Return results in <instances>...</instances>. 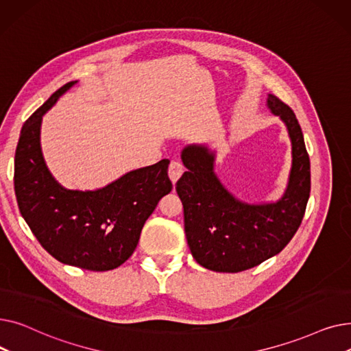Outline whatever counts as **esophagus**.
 I'll return each mask as SVG.
<instances>
[{
  "mask_svg": "<svg viewBox=\"0 0 351 351\" xmlns=\"http://www.w3.org/2000/svg\"><path fill=\"white\" fill-rule=\"evenodd\" d=\"M183 171H185V168H183V165L180 160H172L171 165H169V178L171 180L175 183L183 173Z\"/></svg>",
  "mask_w": 351,
  "mask_h": 351,
  "instance_id": "1",
  "label": "esophagus"
}]
</instances>
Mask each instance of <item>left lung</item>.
Returning a JSON list of instances; mask_svg holds the SVG:
<instances>
[{"label": "left lung", "instance_id": "1", "mask_svg": "<svg viewBox=\"0 0 351 351\" xmlns=\"http://www.w3.org/2000/svg\"><path fill=\"white\" fill-rule=\"evenodd\" d=\"M267 105L286 123L293 165L285 196L276 204L234 199L213 172L215 155L191 145L182 152L188 171L176 182L185 233L195 261L209 270L237 273L280 253L298 232L310 196V159L302 128L289 105L269 95Z\"/></svg>", "mask_w": 351, "mask_h": 351}]
</instances>
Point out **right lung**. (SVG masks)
<instances>
[{"label": "right lung", "instance_id": "obj_1", "mask_svg": "<svg viewBox=\"0 0 351 351\" xmlns=\"http://www.w3.org/2000/svg\"><path fill=\"white\" fill-rule=\"evenodd\" d=\"M73 84L55 90L25 121L15 151V196L36 241L58 262L112 270L132 256L146 219L172 191L169 160L129 172L98 191L62 188L45 166L40 128L43 115Z\"/></svg>", "mask_w": 351, "mask_h": 351}]
</instances>
